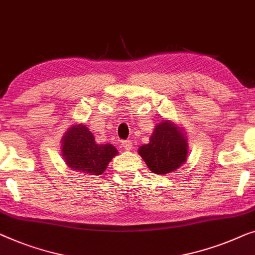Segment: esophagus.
I'll return each mask as SVG.
<instances>
[{
    "label": "esophagus",
    "mask_w": 255,
    "mask_h": 255,
    "mask_svg": "<svg viewBox=\"0 0 255 255\" xmlns=\"http://www.w3.org/2000/svg\"><path fill=\"white\" fill-rule=\"evenodd\" d=\"M121 145L123 146V148L127 150H130L132 148V142L130 141V140H122Z\"/></svg>",
    "instance_id": "1"
}]
</instances>
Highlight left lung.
<instances>
[{
  "label": "left lung",
  "instance_id": "left-lung-1",
  "mask_svg": "<svg viewBox=\"0 0 255 255\" xmlns=\"http://www.w3.org/2000/svg\"><path fill=\"white\" fill-rule=\"evenodd\" d=\"M139 154L149 170L164 175L178 169L186 161V139L170 122H162L155 127L149 142L140 147Z\"/></svg>",
  "mask_w": 255,
  "mask_h": 255
}]
</instances>
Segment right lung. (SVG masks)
I'll return each mask as SVG.
<instances>
[{"label":"right lung","mask_w":255,"mask_h":255,"mask_svg":"<svg viewBox=\"0 0 255 255\" xmlns=\"http://www.w3.org/2000/svg\"><path fill=\"white\" fill-rule=\"evenodd\" d=\"M62 146V155L66 164L86 175H101L117 154L112 143L98 145L91 131L82 124L69 128L63 136Z\"/></svg>","instance_id":"right-lung-1"}]
</instances>
